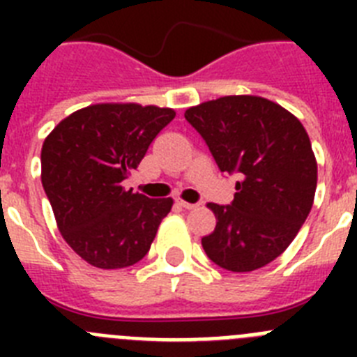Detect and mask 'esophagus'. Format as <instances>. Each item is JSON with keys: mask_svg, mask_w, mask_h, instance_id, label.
Instances as JSON below:
<instances>
[{"mask_svg": "<svg viewBox=\"0 0 357 357\" xmlns=\"http://www.w3.org/2000/svg\"><path fill=\"white\" fill-rule=\"evenodd\" d=\"M176 204H178L181 207H184V209H195V207H197V204H189V202L181 200V198L176 200Z\"/></svg>", "mask_w": 357, "mask_h": 357, "instance_id": "esophagus-1", "label": "esophagus"}]
</instances>
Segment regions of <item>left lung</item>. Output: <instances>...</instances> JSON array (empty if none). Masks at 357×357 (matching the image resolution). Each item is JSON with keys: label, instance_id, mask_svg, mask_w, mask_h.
<instances>
[{"label": "left lung", "instance_id": "8db88e82", "mask_svg": "<svg viewBox=\"0 0 357 357\" xmlns=\"http://www.w3.org/2000/svg\"><path fill=\"white\" fill-rule=\"evenodd\" d=\"M220 172L238 173L234 200L209 204L213 234L202 247L229 272L277 259L305 222L317 191V160L302 123L259 96H223L185 110Z\"/></svg>", "mask_w": 357, "mask_h": 357}]
</instances>
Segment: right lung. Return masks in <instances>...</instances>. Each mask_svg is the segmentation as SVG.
<instances>
[{"mask_svg": "<svg viewBox=\"0 0 357 357\" xmlns=\"http://www.w3.org/2000/svg\"><path fill=\"white\" fill-rule=\"evenodd\" d=\"M173 118L172 109L100 103L62 119L44 141V193L66 243L93 266L116 270L143 259L172 211V198H148L121 182Z\"/></svg>", "mask_w": 357, "mask_h": 357, "instance_id": "right-lung-1", "label": "right lung"}]
</instances>
